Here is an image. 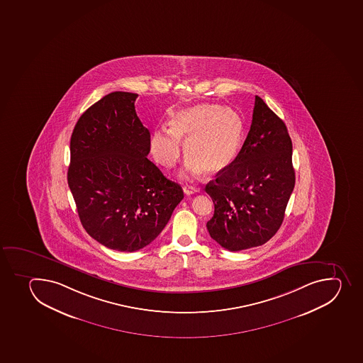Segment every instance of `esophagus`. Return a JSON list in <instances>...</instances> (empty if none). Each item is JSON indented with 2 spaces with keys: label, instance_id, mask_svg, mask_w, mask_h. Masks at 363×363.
I'll list each match as a JSON object with an SVG mask.
<instances>
[{
  "label": "esophagus",
  "instance_id": "obj_1",
  "mask_svg": "<svg viewBox=\"0 0 363 363\" xmlns=\"http://www.w3.org/2000/svg\"><path fill=\"white\" fill-rule=\"evenodd\" d=\"M183 191H184L186 195H191V194L199 193L200 188L191 186V184H186V186H183Z\"/></svg>",
  "mask_w": 363,
  "mask_h": 363
}]
</instances>
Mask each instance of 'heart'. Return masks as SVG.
<instances>
[{
    "label": "heart",
    "mask_w": 363,
    "mask_h": 363,
    "mask_svg": "<svg viewBox=\"0 0 363 363\" xmlns=\"http://www.w3.org/2000/svg\"><path fill=\"white\" fill-rule=\"evenodd\" d=\"M181 141L189 172L215 175L232 166L243 141V121L238 111L218 104H197L177 111L169 129H157L150 142L152 156L163 168L177 164Z\"/></svg>",
    "instance_id": "b5f03b06"
}]
</instances>
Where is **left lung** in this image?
I'll list each match as a JSON object with an SVG mask.
<instances>
[{
    "mask_svg": "<svg viewBox=\"0 0 363 363\" xmlns=\"http://www.w3.org/2000/svg\"><path fill=\"white\" fill-rule=\"evenodd\" d=\"M291 156L284 122L255 96L250 130L238 157L206 186L215 208L207 222L213 240L240 252L264 245L277 234L295 186Z\"/></svg>",
    "mask_w": 363,
    "mask_h": 363,
    "instance_id": "1",
    "label": "left lung"
}]
</instances>
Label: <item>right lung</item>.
<instances>
[{
    "label": "right lung",
    "instance_id": "obj_1",
    "mask_svg": "<svg viewBox=\"0 0 363 363\" xmlns=\"http://www.w3.org/2000/svg\"><path fill=\"white\" fill-rule=\"evenodd\" d=\"M138 94L114 91L88 108L70 138L68 184L86 232L118 252H136L162 232L183 199L147 159L150 133L135 111Z\"/></svg>",
    "mask_w": 363,
    "mask_h": 363
}]
</instances>
